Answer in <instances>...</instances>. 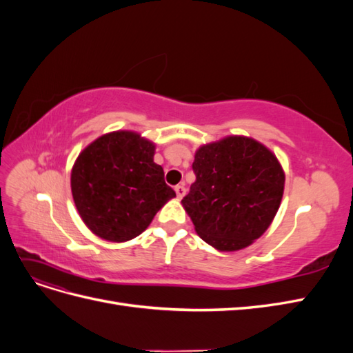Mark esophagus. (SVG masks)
Returning <instances> with one entry per match:
<instances>
[{
	"instance_id": "esophagus-1",
	"label": "esophagus",
	"mask_w": 353,
	"mask_h": 353,
	"mask_svg": "<svg viewBox=\"0 0 353 353\" xmlns=\"http://www.w3.org/2000/svg\"><path fill=\"white\" fill-rule=\"evenodd\" d=\"M175 193H176V197H178V199H183L184 194H185V187H184L183 184L176 185V187H175Z\"/></svg>"
}]
</instances>
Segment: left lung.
<instances>
[{"mask_svg": "<svg viewBox=\"0 0 353 353\" xmlns=\"http://www.w3.org/2000/svg\"><path fill=\"white\" fill-rule=\"evenodd\" d=\"M196 181L183 206L196 232L221 252L248 248L268 230L284 193V170L253 138L232 135L196 152Z\"/></svg>", "mask_w": 353, "mask_h": 353, "instance_id": "1", "label": "left lung"}]
</instances>
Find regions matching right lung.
I'll return each instance as SVG.
<instances>
[{"label": "right lung", "instance_id": "1", "mask_svg": "<svg viewBox=\"0 0 353 353\" xmlns=\"http://www.w3.org/2000/svg\"><path fill=\"white\" fill-rule=\"evenodd\" d=\"M153 156L154 144L132 131L101 135L81 152L72 168V196L95 236L132 240L175 197Z\"/></svg>", "mask_w": 353, "mask_h": 353}]
</instances>
